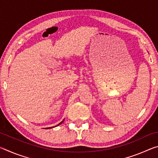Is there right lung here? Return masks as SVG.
I'll return each mask as SVG.
<instances>
[{"label": "right lung", "instance_id": "obj_1", "mask_svg": "<svg viewBox=\"0 0 158 158\" xmlns=\"http://www.w3.org/2000/svg\"><path fill=\"white\" fill-rule=\"evenodd\" d=\"M64 120H65V119H64ZM64 120H63V121H61V122L60 123H59V124H58L57 125H56V126H53V127H46V128H44V129H50V128H53V127H56V126H58V125H60L61 123H63V121H64Z\"/></svg>", "mask_w": 158, "mask_h": 158}]
</instances>
